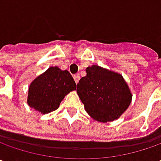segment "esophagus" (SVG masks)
<instances>
[{
    "label": "esophagus",
    "mask_w": 161,
    "mask_h": 161,
    "mask_svg": "<svg viewBox=\"0 0 161 161\" xmlns=\"http://www.w3.org/2000/svg\"><path fill=\"white\" fill-rule=\"evenodd\" d=\"M74 79H75V82L77 84L79 82V79H80V75L79 74H76V75H74Z\"/></svg>",
    "instance_id": "esophagus-1"
}]
</instances>
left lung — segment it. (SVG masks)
<instances>
[{
  "instance_id": "left-lung-1",
  "label": "left lung",
  "mask_w": 161,
  "mask_h": 161,
  "mask_svg": "<svg viewBox=\"0 0 161 161\" xmlns=\"http://www.w3.org/2000/svg\"><path fill=\"white\" fill-rule=\"evenodd\" d=\"M77 84L76 92L86 112L100 122L118 119L128 108L132 93L123 76L92 65Z\"/></svg>"
}]
</instances>
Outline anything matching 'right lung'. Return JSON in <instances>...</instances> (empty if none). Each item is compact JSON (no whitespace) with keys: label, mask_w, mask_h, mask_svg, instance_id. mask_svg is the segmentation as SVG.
Returning <instances> with one entry per match:
<instances>
[{"label":"right lung","mask_w":161,"mask_h":161,"mask_svg":"<svg viewBox=\"0 0 161 161\" xmlns=\"http://www.w3.org/2000/svg\"><path fill=\"white\" fill-rule=\"evenodd\" d=\"M76 89V84L68 70L49 68L31 83L27 104L31 108L47 114L57 109L64 97Z\"/></svg>","instance_id":"1"}]
</instances>
